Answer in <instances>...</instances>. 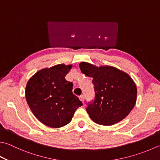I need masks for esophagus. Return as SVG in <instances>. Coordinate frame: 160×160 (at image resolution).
Returning <instances> with one entry per match:
<instances>
[{
  "instance_id": "esophagus-1",
  "label": "esophagus",
  "mask_w": 160,
  "mask_h": 160,
  "mask_svg": "<svg viewBox=\"0 0 160 160\" xmlns=\"http://www.w3.org/2000/svg\"><path fill=\"white\" fill-rule=\"evenodd\" d=\"M79 99L82 102H84V101H85V95H81L80 97H79Z\"/></svg>"
}]
</instances>
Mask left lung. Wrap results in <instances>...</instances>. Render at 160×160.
<instances>
[{
  "mask_svg": "<svg viewBox=\"0 0 160 160\" xmlns=\"http://www.w3.org/2000/svg\"><path fill=\"white\" fill-rule=\"evenodd\" d=\"M79 68L92 78L94 85L95 98L86 107L90 118L102 125H112L124 119L137 101V89L132 78L111 66L98 68L82 62Z\"/></svg>",
  "mask_w": 160,
  "mask_h": 160,
  "instance_id": "obj_1",
  "label": "left lung"
}]
</instances>
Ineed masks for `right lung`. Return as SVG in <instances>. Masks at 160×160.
<instances>
[{"label": "right lung", "instance_id": "right-lung-1", "mask_svg": "<svg viewBox=\"0 0 160 160\" xmlns=\"http://www.w3.org/2000/svg\"><path fill=\"white\" fill-rule=\"evenodd\" d=\"M72 65H57L38 72L26 88L27 103L35 116L50 128L68 124L83 104L73 94V83L65 79Z\"/></svg>", "mask_w": 160, "mask_h": 160}]
</instances>
